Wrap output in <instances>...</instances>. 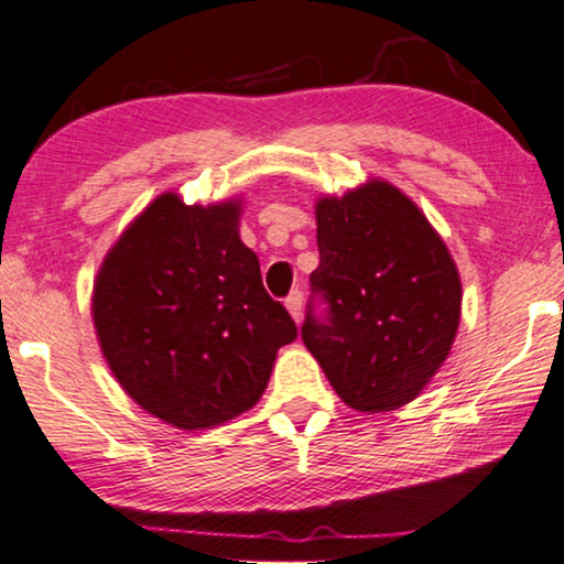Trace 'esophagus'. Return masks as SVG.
<instances>
[{
	"label": "esophagus",
	"instance_id": "esophagus-1",
	"mask_svg": "<svg viewBox=\"0 0 564 564\" xmlns=\"http://www.w3.org/2000/svg\"><path fill=\"white\" fill-rule=\"evenodd\" d=\"M284 305H288V311H290V316L297 321L300 324V318H303V292L300 290H292L288 297H284Z\"/></svg>",
	"mask_w": 564,
	"mask_h": 564
}]
</instances>
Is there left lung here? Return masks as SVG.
I'll list each match as a JSON object with an SVG mask.
<instances>
[{"label":"left lung","instance_id":"left-lung-1","mask_svg":"<svg viewBox=\"0 0 564 564\" xmlns=\"http://www.w3.org/2000/svg\"><path fill=\"white\" fill-rule=\"evenodd\" d=\"M316 223L321 264L300 328L305 347L357 412L404 406L458 332L460 280L448 248L386 181L321 199Z\"/></svg>","mask_w":564,"mask_h":564}]
</instances>
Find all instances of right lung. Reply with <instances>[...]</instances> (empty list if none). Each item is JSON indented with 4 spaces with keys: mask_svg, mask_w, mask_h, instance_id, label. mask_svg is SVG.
Instances as JSON below:
<instances>
[{
    "mask_svg": "<svg viewBox=\"0 0 564 564\" xmlns=\"http://www.w3.org/2000/svg\"><path fill=\"white\" fill-rule=\"evenodd\" d=\"M238 204L163 194L106 256L93 321L123 391L181 430L251 409L297 326L238 236Z\"/></svg>",
    "mask_w": 564,
    "mask_h": 564,
    "instance_id": "1",
    "label": "right lung"
}]
</instances>
